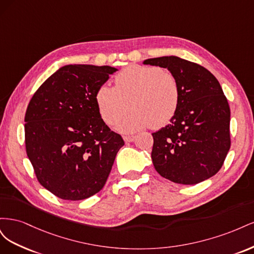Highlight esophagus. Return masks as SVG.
Instances as JSON below:
<instances>
[{
  "mask_svg": "<svg viewBox=\"0 0 254 254\" xmlns=\"http://www.w3.org/2000/svg\"><path fill=\"white\" fill-rule=\"evenodd\" d=\"M123 139H124L125 142H132L135 139V135H124Z\"/></svg>",
  "mask_w": 254,
  "mask_h": 254,
  "instance_id": "esophagus-1",
  "label": "esophagus"
}]
</instances>
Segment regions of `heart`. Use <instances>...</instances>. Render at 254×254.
<instances>
[{"mask_svg": "<svg viewBox=\"0 0 254 254\" xmlns=\"http://www.w3.org/2000/svg\"><path fill=\"white\" fill-rule=\"evenodd\" d=\"M115 86L102 84L95 99L107 124L117 122L130 106L131 112L118 122L122 132L162 128L178 110L180 86L176 76L155 65L130 64L115 76Z\"/></svg>", "mask_w": 254, "mask_h": 254, "instance_id": "b5f03b06", "label": "heart"}]
</instances>
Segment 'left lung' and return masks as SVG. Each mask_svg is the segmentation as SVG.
<instances>
[{
  "mask_svg": "<svg viewBox=\"0 0 254 254\" xmlns=\"http://www.w3.org/2000/svg\"><path fill=\"white\" fill-rule=\"evenodd\" d=\"M165 67L180 86V103L167 126L153 132L156 171L179 184H197L221 168L231 146L230 107L216 77L205 67L176 56L146 59Z\"/></svg>",
  "mask_w": 254,
  "mask_h": 254,
  "instance_id": "8db88e82",
  "label": "left lung"
}]
</instances>
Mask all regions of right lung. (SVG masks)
Returning <instances> with one entry per match:
<instances>
[{
	"instance_id": "1",
	"label": "right lung",
	"mask_w": 254,
	"mask_h": 254,
	"mask_svg": "<svg viewBox=\"0 0 254 254\" xmlns=\"http://www.w3.org/2000/svg\"><path fill=\"white\" fill-rule=\"evenodd\" d=\"M117 71L109 65H64L27 106V157L41 186L64 200L98 193L125 144L105 124L95 99L97 89Z\"/></svg>"
}]
</instances>
